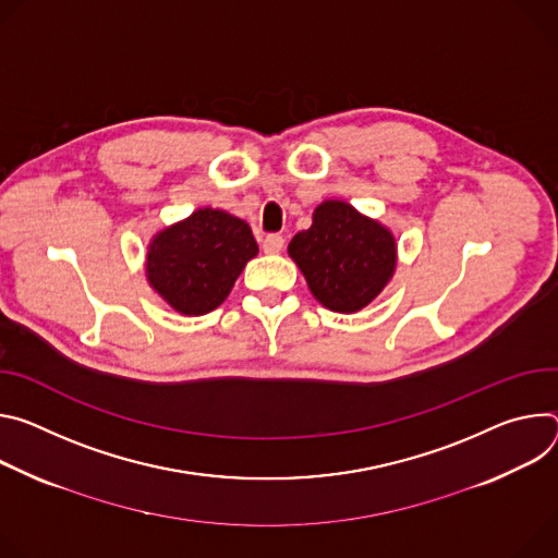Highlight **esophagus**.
I'll return each mask as SVG.
<instances>
[{
    "label": "esophagus",
    "mask_w": 558,
    "mask_h": 558,
    "mask_svg": "<svg viewBox=\"0 0 558 558\" xmlns=\"http://www.w3.org/2000/svg\"><path fill=\"white\" fill-rule=\"evenodd\" d=\"M283 243H286V239H283L281 234L272 232V234H268V236L264 239L262 247H264L266 255H279V253L283 251Z\"/></svg>",
    "instance_id": "obj_1"
}]
</instances>
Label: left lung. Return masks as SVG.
I'll return each mask as SVG.
<instances>
[{
  "instance_id": "1",
  "label": "left lung",
  "mask_w": 558,
  "mask_h": 558,
  "mask_svg": "<svg viewBox=\"0 0 558 558\" xmlns=\"http://www.w3.org/2000/svg\"><path fill=\"white\" fill-rule=\"evenodd\" d=\"M288 253L315 299L335 313L365 307L386 288L397 264L392 232L345 202H324L313 226L292 236Z\"/></svg>"
}]
</instances>
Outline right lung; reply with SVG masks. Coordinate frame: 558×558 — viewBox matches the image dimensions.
Returning <instances> with one entry per match:
<instances>
[{
    "instance_id": "obj_1",
    "label": "right lung",
    "mask_w": 558,
    "mask_h": 558,
    "mask_svg": "<svg viewBox=\"0 0 558 558\" xmlns=\"http://www.w3.org/2000/svg\"><path fill=\"white\" fill-rule=\"evenodd\" d=\"M259 253L251 226L202 208L148 247V281L181 315H206L230 294L243 266Z\"/></svg>"
}]
</instances>
